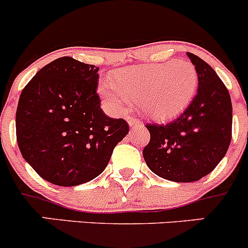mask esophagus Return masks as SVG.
Instances as JSON below:
<instances>
[{"label":"esophagus","mask_w":248,"mask_h":248,"mask_svg":"<svg viewBox=\"0 0 248 248\" xmlns=\"http://www.w3.org/2000/svg\"><path fill=\"white\" fill-rule=\"evenodd\" d=\"M127 122H128V124L129 126H136V124H141V122L139 121V120H136L134 119V117H127Z\"/></svg>","instance_id":"1"}]
</instances>
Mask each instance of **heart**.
Masks as SVG:
<instances>
[{"mask_svg":"<svg viewBox=\"0 0 248 248\" xmlns=\"http://www.w3.org/2000/svg\"><path fill=\"white\" fill-rule=\"evenodd\" d=\"M198 73L191 62L170 61L128 67L101 85L104 103L114 112H124L131 99L154 120H166L182 111L193 99Z\"/></svg>","mask_w":248,"mask_h":248,"instance_id":"b5f03b06","label":"heart"}]
</instances>
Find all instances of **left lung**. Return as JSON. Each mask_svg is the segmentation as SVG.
<instances>
[{"label": "left lung", "instance_id": "obj_1", "mask_svg": "<svg viewBox=\"0 0 248 248\" xmlns=\"http://www.w3.org/2000/svg\"><path fill=\"white\" fill-rule=\"evenodd\" d=\"M198 73V91L179 117L166 124H146L150 142L142 156L150 170L174 182L198 181L227 154L232 140L229 92L216 72L187 52Z\"/></svg>", "mask_w": 248, "mask_h": 248}]
</instances>
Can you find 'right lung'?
<instances>
[{
    "label": "right lung",
    "instance_id": "add662e5",
    "mask_svg": "<svg viewBox=\"0 0 248 248\" xmlns=\"http://www.w3.org/2000/svg\"><path fill=\"white\" fill-rule=\"evenodd\" d=\"M98 77V67L60 57L38 71L20 94V152L39 176L57 186H78L98 176L129 131L124 120L101 109Z\"/></svg>",
    "mask_w": 248,
    "mask_h": 248
}]
</instances>
